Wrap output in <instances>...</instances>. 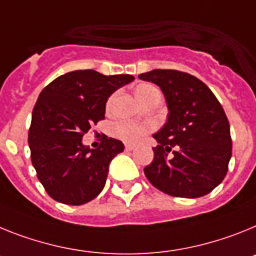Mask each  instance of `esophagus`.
Returning a JSON list of instances; mask_svg holds the SVG:
<instances>
[{
    "mask_svg": "<svg viewBox=\"0 0 256 256\" xmlns=\"http://www.w3.org/2000/svg\"><path fill=\"white\" fill-rule=\"evenodd\" d=\"M134 148H135V146H132V144H126V146H125L126 150H132Z\"/></svg>",
    "mask_w": 256,
    "mask_h": 256,
    "instance_id": "esophagus-1",
    "label": "esophagus"
}]
</instances>
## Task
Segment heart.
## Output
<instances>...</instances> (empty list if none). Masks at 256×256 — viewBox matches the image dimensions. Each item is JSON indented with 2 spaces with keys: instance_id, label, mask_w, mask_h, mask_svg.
Here are the masks:
<instances>
[{
  "instance_id": "b5f03b06",
  "label": "heart",
  "mask_w": 256,
  "mask_h": 256,
  "mask_svg": "<svg viewBox=\"0 0 256 256\" xmlns=\"http://www.w3.org/2000/svg\"><path fill=\"white\" fill-rule=\"evenodd\" d=\"M156 92H158V90L154 86L148 85V84L139 85L135 88V95L140 100L142 104L146 100H148ZM113 99H114V96L110 98V100L106 103V108H110ZM150 130V125H148V124H142V122H121L118 125H116L114 134L116 136H118L120 139H122L126 143H136Z\"/></svg>"
}]
</instances>
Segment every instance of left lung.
I'll use <instances>...</instances> for the list:
<instances>
[{
  "instance_id": "1",
  "label": "left lung",
  "mask_w": 256,
  "mask_h": 256,
  "mask_svg": "<svg viewBox=\"0 0 256 256\" xmlns=\"http://www.w3.org/2000/svg\"><path fill=\"white\" fill-rule=\"evenodd\" d=\"M139 78L160 86L168 110L165 125L153 134L158 146L144 168L146 179L174 197L197 198L210 193L223 182L232 156L223 106L201 80L188 73L153 70Z\"/></svg>"
}]
</instances>
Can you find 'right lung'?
<instances>
[{
  "mask_svg": "<svg viewBox=\"0 0 256 256\" xmlns=\"http://www.w3.org/2000/svg\"><path fill=\"white\" fill-rule=\"evenodd\" d=\"M131 81L130 74L73 70L41 91L33 108L28 143L37 178L55 201L84 205L103 190L110 161L125 146L104 136L99 148L90 150L82 136L104 118L108 98Z\"/></svg>",
  "mask_w": 256,
  "mask_h": 256,
  "instance_id": "right-lung-1",
  "label": "right lung"
}]
</instances>
